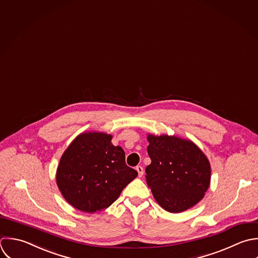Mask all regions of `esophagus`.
<instances>
[{"label": "esophagus", "instance_id": "obj_1", "mask_svg": "<svg viewBox=\"0 0 258 258\" xmlns=\"http://www.w3.org/2000/svg\"><path fill=\"white\" fill-rule=\"evenodd\" d=\"M136 170H137V172H138L139 177H142V176L144 175V168H143L142 166H137V167H136Z\"/></svg>", "mask_w": 258, "mask_h": 258}]
</instances>
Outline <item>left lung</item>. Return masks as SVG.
<instances>
[{"instance_id": "1", "label": "left lung", "mask_w": 258, "mask_h": 258, "mask_svg": "<svg viewBox=\"0 0 258 258\" xmlns=\"http://www.w3.org/2000/svg\"><path fill=\"white\" fill-rule=\"evenodd\" d=\"M146 181L157 203L166 211L180 213L199 203L211 181V166L191 140L148 134Z\"/></svg>"}]
</instances>
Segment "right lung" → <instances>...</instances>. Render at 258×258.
I'll return each instance as SVG.
<instances>
[{
	"label": "right lung",
	"mask_w": 258,
	"mask_h": 258,
	"mask_svg": "<svg viewBox=\"0 0 258 258\" xmlns=\"http://www.w3.org/2000/svg\"><path fill=\"white\" fill-rule=\"evenodd\" d=\"M112 136L101 132L78 135L64 151L56 171V183L64 199L75 209L94 213L108 208L138 176L125 164Z\"/></svg>",
	"instance_id": "obj_1"
}]
</instances>
